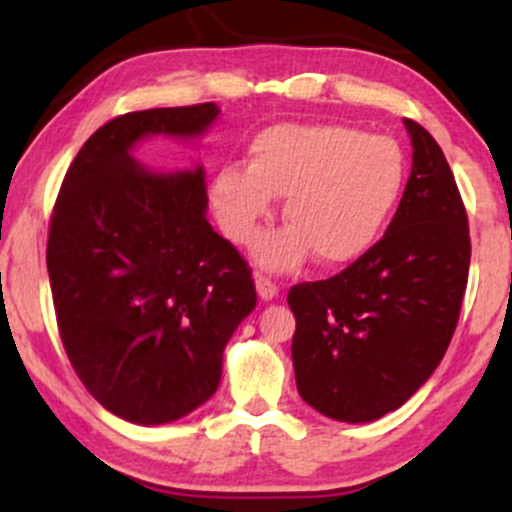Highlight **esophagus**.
<instances>
[{
	"label": "esophagus",
	"instance_id": "1",
	"mask_svg": "<svg viewBox=\"0 0 512 512\" xmlns=\"http://www.w3.org/2000/svg\"><path fill=\"white\" fill-rule=\"evenodd\" d=\"M255 284H257V296H260L262 301H272V298H276V293H279V286L262 274L255 276Z\"/></svg>",
	"mask_w": 512,
	"mask_h": 512
}]
</instances>
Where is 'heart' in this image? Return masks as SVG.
Returning a JSON list of instances; mask_svg holds the SVG:
<instances>
[{"label": "heart", "instance_id": "heart-1", "mask_svg": "<svg viewBox=\"0 0 512 512\" xmlns=\"http://www.w3.org/2000/svg\"><path fill=\"white\" fill-rule=\"evenodd\" d=\"M404 182L397 142L342 125H276L250 144L248 168L223 166L209 182V202L223 233L252 248L284 200L289 231L264 243L260 262L291 269L308 252L342 267L373 248Z\"/></svg>", "mask_w": 512, "mask_h": 512}]
</instances>
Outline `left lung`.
<instances>
[{
  "mask_svg": "<svg viewBox=\"0 0 512 512\" xmlns=\"http://www.w3.org/2000/svg\"><path fill=\"white\" fill-rule=\"evenodd\" d=\"M404 125L411 175L385 236L339 274L289 291L298 392L346 424L399 409L431 378L467 289L472 243L455 175L419 122Z\"/></svg>",
  "mask_w": 512,
  "mask_h": 512,
  "instance_id": "left-lung-1",
  "label": "left lung"
}]
</instances>
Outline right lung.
I'll use <instances>...</instances> for the list:
<instances>
[{"mask_svg": "<svg viewBox=\"0 0 512 512\" xmlns=\"http://www.w3.org/2000/svg\"><path fill=\"white\" fill-rule=\"evenodd\" d=\"M214 103L137 110L86 139L50 219L57 327L79 380L132 424L182 419L214 395L223 349L255 310L248 262L207 221L204 170L154 173L132 146L199 137Z\"/></svg>", "mask_w": 512, "mask_h": 512, "instance_id": "obj_1", "label": "right lung"}]
</instances>
